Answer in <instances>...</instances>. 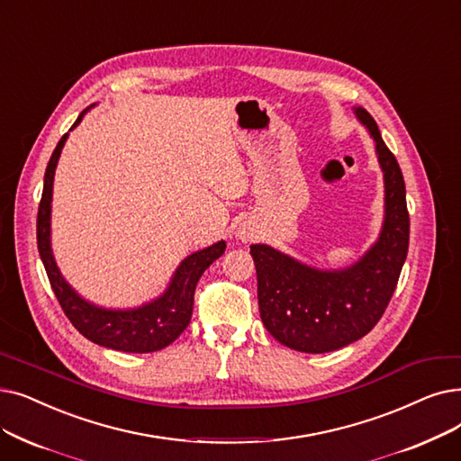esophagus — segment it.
Wrapping results in <instances>:
<instances>
[{"label":"esophagus","instance_id":"esophagus-1","mask_svg":"<svg viewBox=\"0 0 461 461\" xmlns=\"http://www.w3.org/2000/svg\"><path fill=\"white\" fill-rule=\"evenodd\" d=\"M254 235H256V233H254V230H252L249 224H241V226L237 228V237L241 239V241H245V243H247V241H252Z\"/></svg>","mask_w":461,"mask_h":461}]
</instances>
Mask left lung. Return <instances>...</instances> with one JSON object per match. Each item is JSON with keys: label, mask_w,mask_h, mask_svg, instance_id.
Wrapping results in <instances>:
<instances>
[{"label": "left lung", "mask_w": 461, "mask_h": 461, "mask_svg": "<svg viewBox=\"0 0 461 461\" xmlns=\"http://www.w3.org/2000/svg\"><path fill=\"white\" fill-rule=\"evenodd\" d=\"M375 141L384 173V222L376 243L347 269H316L267 245H252L259 316L288 348L324 354L367 335L384 314L409 250L403 173L375 118L354 109Z\"/></svg>", "instance_id": "obj_1"}]
</instances>
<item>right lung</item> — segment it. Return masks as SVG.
<instances>
[{
  "mask_svg": "<svg viewBox=\"0 0 461 461\" xmlns=\"http://www.w3.org/2000/svg\"><path fill=\"white\" fill-rule=\"evenodd\" d=\"M90 109V107H88ZM86 109V111H88ZM78 114L75 126L81 122L85 113ZM71 128V130H73ZM66 133L59 139L45 171V185L41 203L37 212V249L43 259L45 271L49 275L50 286L64 309L69 322L83 333L92 343L99 347H107L120 352H156L171 345L190 324L194 311V292L197 280L202 278L203 271L224 254L226 243L218 241L212 247L197 250L183 259V264L176 267L167 290L156 297L154 302L128 311H113L97 307L78 295L59 273L52 249H50V202H52V183L54 171L58 166V158L62 154L66 145Z\"/></svg>",
  "mask_w": 461,
  "mask_h": 461,
  "instance_id": "right-lung-1",
  "label": "right lung"
}]
</instances>
